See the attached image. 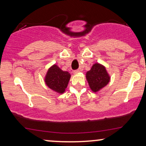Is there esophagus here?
<instances>
[{"mask_svg":"<svg viewBox=\"0 0 146 146\" xmlns=\"http://www.w3.org/2000/svg\"><path fill=\"white\" fill-rule=\"evenodd\" d=\"M80 69H77V70H75V71H73V73H74V74H77V73H80Z\"/></svg>","mask_w":146,"mask_h":146,"instance_id":"obj_1","label":"esophagus"}]
</instances>
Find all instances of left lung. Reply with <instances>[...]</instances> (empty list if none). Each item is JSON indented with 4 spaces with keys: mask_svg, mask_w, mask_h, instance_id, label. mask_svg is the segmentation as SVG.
<instances>
[{
    "mask_svg": "<svg viewBox=\"0 0 146 146\" xmlns=\"http://www.w3.org/2000/svg\"><path fill=\"white\" fill-rule=\"evenodd\" d=\"M86 79L93 92L99 91L106 86L110 81V77L106 68L98 63L93 64L91 69L87 72Z\"/></svg>",
    "mask_w": 146,
    "mask_h": 146,
    "instance_id": "8db88e82",
    "label": "left lung"
}]
</instances>
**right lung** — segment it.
<instances>
[{"mask_svg":"<svg viewBox=\"0 0 146 146\" xmlns=\"http://www.w3.org/2000/svg\"><path fill=\"white\" fill-rule=\"evenodd\" d=\"M71 75L67 71H63L57 65H53L48 70L45 82L51 89L59 93H63L67 87Z\"/></svg>","mask_w":146,"mask_h":146,"instance_id":"right-lung-1","label":"right lung"}]
</instances>
